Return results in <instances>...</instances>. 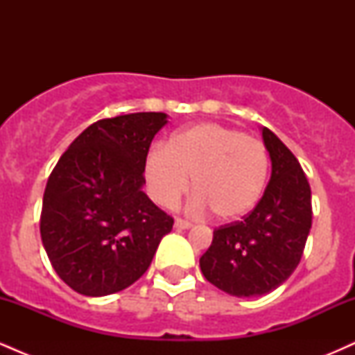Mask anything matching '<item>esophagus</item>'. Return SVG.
<instances>
[{"label":"esophagus","instance_id":"34e87169","mask_svg":"<svg viewBox=\"0 0 355 355\" xmlns=\"http://www.w3.org/2000/svg\"><path fill=\"white\" fill-rule=\"evenodd\" d=\"M175 229H180V230H187V229H190L191 227V223L190 222H187V220H182V218H177L175 220Z\"/></svg>","mask_w":355,"mask_h":355}]
</instances>
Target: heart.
Listing matches in <instances>:
<instances>
[{
	"label": "heart",
	"instance_id": "b5f03b06",
	"mask_svg": "<svg viewBox=\"0 0 355 355\" xmlns=\"http://www.w3.org/2000/svg\"><path fill=\"white\" fill-rule=\"evenodd\" d=\"M266 145L218 123H198L155 146L146 155L145 180L158 205L173 207L189 190L191 210L207 209L220 220H234L259 203L268 178Z\"/></svg>",
	"mask_w": 355,
	"mask_h": 355
}]
</instances>
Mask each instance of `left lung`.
Wrapping results in <instances>:
<instances>
[{
    "label": "left lung",
    "mask_w": 355,
    "mask_h": 355,
    "mask_svg": "<svg viewBox=\"0 0 355 355\" xmlns=\"http://www.w3.org/2000/svg\"><path fill=\"white\" fill-rule=\"evenodd\" d=\"M272 175L262 198L242 222L214 232L200 257L202 274L235 297H259L280 287L295 270L312 227L311 185L299 160L263 126Z\"/></svg>",
    "instance_id": "8db88e82"
}]
</instances>
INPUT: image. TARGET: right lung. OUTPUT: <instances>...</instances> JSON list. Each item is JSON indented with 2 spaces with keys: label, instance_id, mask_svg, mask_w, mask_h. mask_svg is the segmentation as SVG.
<instances>
[{
  "label": "right lung",
  "instance_id": "obj_1",
  "mask_svg": "<svg viewBox=\"0 0 355 355\" xmlns=\"http://www.w3.org/2000/svg\"><path fill=\"white\" fill-rule=\"evenodd\" d=\"M166 113L89 125L61 155L43 195V247L64 284L103 297L137 282L173 218L146 197L145 160Z\"/></svg>",
  "mask_w": 355,
  "mask_h": 355
}]
</instances>
